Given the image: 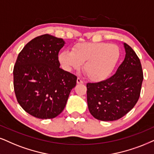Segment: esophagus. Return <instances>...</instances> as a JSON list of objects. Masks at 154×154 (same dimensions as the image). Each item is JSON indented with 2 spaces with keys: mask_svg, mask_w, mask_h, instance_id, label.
I'll return each instance as SVG.
<instances>
[{
  "mask_svg": "<svg viewBox=\"0 0 154 154\" xmlns=\"http://www.w3.org/2000/svg\"><path fill=\"white\" fill-rule=\"evenodd\" d=\"M77 84H83V80H82V79L79 78V77H78V78L77 79Z\"/></svg>",
  "mask_w": 154,
  "mask_h": 154,
  "instance_id": "1",
  "label": "esophagus"
}]
</instances>
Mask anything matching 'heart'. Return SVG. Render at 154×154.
<instances>
[{
  "mask_svg": "<svg viewBox=\"0 0 154 154\" xmlns=\"http://www.w3.org/2000/svg\"><path fill=\"white\" fill-rule=\"evenodd\" d=\"M119 48L106 42H82L73 46L72 51L64 50L58 55L65 71L77 70L83 64V72L94 82L106 79L113 72L119 60Z\"/></svg>",
  "mask_w": 154,
  "mask_h": 154,
  "instance_id": "b5f03b06",
  "label": "heart"
}]
</instances>
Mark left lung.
I'll list each match as a JSON object with an SVG mask.
<instances>
[{"instance_id": "left-lung-1", "label": "left lung", "mask_w": 154, "mask_h": 154, "mask_svg": "<svg viewBox=\"0 0 154 154\" xmlns=\"http://www.w3.org/2000/svg\"><path fill=\"white\" fill-rule=\"evenodd\" d=\"M124 45L125 58L116 73L106 80L87 84L89 111L98 120L119 119L139 100L143 79L141 64L131 47Z\"/></svg>"}]
</instances>
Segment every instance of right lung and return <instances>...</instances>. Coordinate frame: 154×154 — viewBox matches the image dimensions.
Segmentation results:
<instances>
[{
	"mask_svg": "<svg viewBox=\"0 0 154 154\" xmlns=\"http://www.w3.org/2000/svg\"><path fill=\"white\" fill-rule=\"evenodd\" d=\"M63 39L49 34L36 37L21 50L13 68L17 102L30 115L53 119L63 112L77 77L60 67Z\"/></svg>",
	"mask_w": 154,
	"mask_h": 154,
	"instance_id": "1",
	"label": "right lung"
}]
</instances>
